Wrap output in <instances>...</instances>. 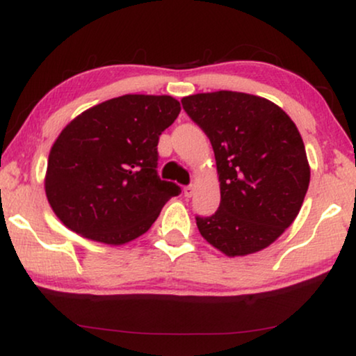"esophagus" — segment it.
<instances>
[{"instance_id":"obj_1","label":"esophagus","mask_w":356,"mask_h":356,"mask_svg":"<svg viewBox=\"0 0 356 356\" xmlns=\"http://www.w3.org/2000/svg\"><path fill=\"white\" fill-rule=\"evenodd\" d=\"M183 193H184V197H191L193 193H194V186H193V184H189V186H184Z\"/></svg>"}]
</instances>
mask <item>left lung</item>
<instances>
[{
    "label": "left lung",
    "instance_id": "left-lung-1",
    "mask_svg": "<svg viewBox=\"0 0 356 356\" xmlns=\"http://www.w3.org/2000/svg\"><path fill=\"white\" fill-rule=\"evenodd\" d=\"M181 104L211 140L220 181L217 212L196 217L202 238L230 257L264 250L293 223L309 186L298 128L280 106L243 92L196 94Z\"/></svg>",
    "mask_w": 356,
    "mask_h": 356
}]
</instances>
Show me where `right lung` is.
<instances>
[{"label":"right lung","mask_w":356,"mask_h":356,"mask_svg":"<svg viewBox=\"0 0 356 356\" xmlns=\"http://www.w3.org/2000/svg\"><path fill=\"white\" fill-rule=\"evenodd\" d=\"M179 110L170 95L128 94L76 116L48 155L45 193L56 217L111 246L144 235L181 193L157 175L159 138Z\"/></svg>","instance_id":"right-lung-1"}]
</instances>
